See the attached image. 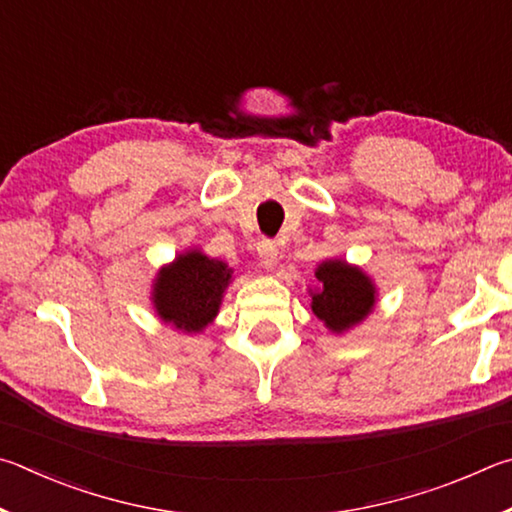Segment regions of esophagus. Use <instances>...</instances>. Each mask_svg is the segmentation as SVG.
Segmentation results:
<instances>
[{
	"label": "esophagus",
	"mask_w": 512,
	"mask_h": 512,
	"mask_svg": "<svg viewBox=\"0 0 512 512\" xmlns=\"http://www.w3.org/2000/svg\"><path fill=\"white\" fill-rule=\"evenodd\" d=\"M256 251H258V261H261L265 270H274L276 261H279V249H276L274 242L272 240H261V242H258Z\"/></svg>",
	"instance_id": "obj_1"
}]
</instances>
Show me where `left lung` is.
<instances>
[{"instance_id":"left-lung-1","label":"left lung","mask_w":512,"mask_h":512,"mask_svg":"<svg viewBox=\"0 0 512 512\" xmlns=\"http://www.w3.org/2000/svg\"><path fill=\"white\" fill-rule=\"evenodd\" d=\"M317 288H308L310 308L333 335H344L371 315L378 288L360 265L344 258H328L315 270Z\"/></svg>"}]
</instances>
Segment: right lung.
<instances>
[{
    "instance_id": "right-lung-1",
    "label": "right lung",
    "mask_w": 512,
    "mask_h": 512,
    "mask_svg": "<svg viewBox=\"0 0 512 512\" xmlns=\"http://www.w3.org/2000/svg\"><path fill=\"white\" fill-rule=\"evenodd\" d=\"M231 281L233 270L227 263L191 247L159 267L152 279L150 303L164 324L197 335L218 317Z\"/></svg>"
}]
</instances>
